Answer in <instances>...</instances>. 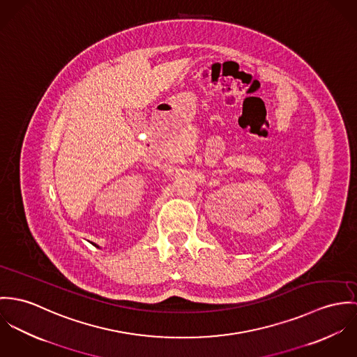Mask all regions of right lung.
<instances>
[{
  "label": "right lung",
  "instance_id": "obj_1",
  "mask_svg": "<svg viewBox=\"0 0 357 357\" xmlns=\"http://www.w3.org/2000/svg\"><path fill=\"white\" fill-rule=\"evenodd\" d=\"M93 245H94V243H93ZM96 246H97V245H96Z\"/></svg>",
  "mask_w": 357,
  "mask_h": 357
}]
</instances>
